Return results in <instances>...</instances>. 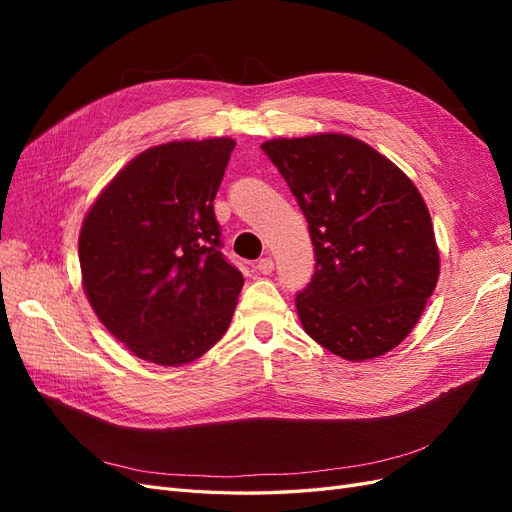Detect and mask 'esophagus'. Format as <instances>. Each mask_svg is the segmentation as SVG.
<instances>
[{
    "label": "esophagus",
    "mask_w": 512,
    "mask_h": 512,
    "mask_svg": "<svg viewBox=\"0 0 512 512\" xmlns=\"http://www.w3.org/2000/svg\"><path fill=\"white\" fill-rule=\"evenodd\" d=\"M256 269H258L262 275H271L273 269H275V262H273L271 256H265V258H260V260L256 262Z\"/></svg>",
    "instance_id": "1"
}]
</instances>
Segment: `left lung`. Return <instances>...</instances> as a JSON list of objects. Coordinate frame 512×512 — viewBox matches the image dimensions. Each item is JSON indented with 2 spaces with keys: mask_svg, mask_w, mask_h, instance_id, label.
Instances as JSON below:
<instances>
[{
  "mask_svg": "<svg viewBox=\"0 0 512 512\" xmlns=\"http://www.w3.org/2000/svg\"><path fill=\"white\" fill-rule=\"evenodd\" d=\"M305 215L316 271L297 294L305 333L346 361L399 346L438 284L423 196L376 149L346 134L262 145Z\"/></svg>",
  "mask_w": 512,
  "mask_h": 512,
  "instance_id": "obj_1",
  "label": "left lung"
}]
</instances>
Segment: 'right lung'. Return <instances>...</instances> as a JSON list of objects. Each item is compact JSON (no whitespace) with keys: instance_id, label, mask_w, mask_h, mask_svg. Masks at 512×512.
Listing matches in <instances>:
<instances>
[{"instance_id":"right-lung-1","label":"right lung","mask_w":512,"mask_h":512,"mask_svg":"<svg viewBox=\"0 0 512 512\" xmlns=\"http://www.w3.org/2000/svg\"><path fill=\"white\" fill-rule=\"evenodd\" d=\"M232 149V138L151 147L119 170L85 215V294L138 359L192 363L228 329L243 275L220 250L213 198Z\"/></svg>"}]
</instances>
